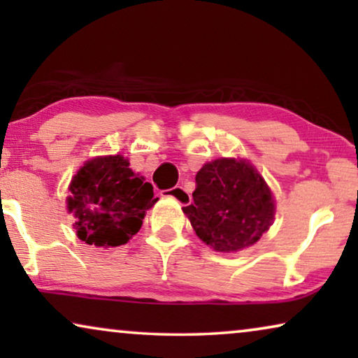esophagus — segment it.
<instances>
[{
  "instance_id": "34e87169",
  "label": "esophagus",
  "mask_w": 358,
  "mask_h": 358,
  "mask_svg": "<svg viewBox=\"0 0 358 358\" xmlns=\"http://www.w3.org/2000/svg\"><path fill=\"white\" fill-rule=\"evenodd\" d=\"M163 195H166V197H173V199H176L180 205H189V203H190V194H189V190H185V189L182 187V185H178V187L163 190Z\"/></svg>"
}]
</instances>
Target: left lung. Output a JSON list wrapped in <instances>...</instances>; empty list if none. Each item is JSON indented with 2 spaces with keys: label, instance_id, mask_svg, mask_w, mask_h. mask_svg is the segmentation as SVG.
<instances>
[{
  "label": "left lung",
  "instance_id": "8db88e82",
  "mask_svg": "<svg viewBox=\"0 0 358 358\" xmlns=\"http://www.w3.org/2000/svg\"><path fill=\"white\" fill-rule=\"evenodd\" d=\"M194 202L184 207L195 234L218 252L252 246L273 220V199L246 161L215 159L195 176Z\"/></svg>",
  "mask_w": 358,
  "mask_h": 358
}]
</instances>
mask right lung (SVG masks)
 <instances>
[{
	"label": "right lung",
	"mask_w": 358,
	"mask_h": 358,
	"mask_svg": "<svg viewBox=\"0 0 358 358\" xmlns=\"http://www.w3.org/2000/svg\"><path fill=\"white\" fill-rule=\"evenodd\" d=\"M129 164L120 155L94 158L73 178L68 210L81 241L115 248L138 233L146 210L158 199L153 185L138 178Z\"/></svg>",
	"instance_id": "add662e5"
}]
</instances>
